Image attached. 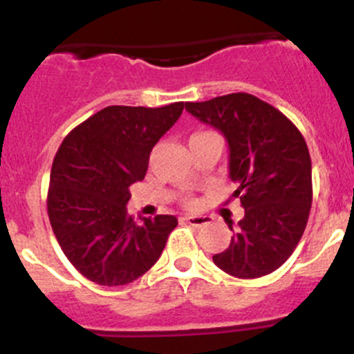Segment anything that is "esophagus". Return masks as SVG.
Listing matches in <instances>:
<instances>
[{"label":"esophagus","instance_id":"34e87169","mask_svg":"<svg viewBox=\"0 0 354 354\" xmlns=\"http://www.w3.org/2000/svg\"><path fill=\"white\" fill-rule=\"evenodd\" d=\"M183 219L185 223H188L190 226H195V227H202V226H207V224H210V217L207 216H185Z\"/></svg>","mask_w":354,"mask_h":354}]
</instances>
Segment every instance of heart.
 <instances>
[{"mask_svg": "<svg viewBox=\"0 0 354 354\" xmlns=\"http://www.w3.org/2000/svg\"><path fill=\"white\" fill-rule=\"evenodd\" d=\"M195 135H200V133H195ZM188 205H194V202H192V200H188Z\"/></svg>", "mask_w": 354, "mask_h": 354, "instance_id": "b5f03b06", "label": "heart"}]
</instances>
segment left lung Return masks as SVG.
I'll use <instances>...</instances> for the list:
<instances>
[{"mask_svg": "<svg viewBox=\"0 0 354 354\" xmlns=\"http://www.w3.org/2000/svg\"><path fill=\"white\" fill-rule=\"evenodd\" d=\"M188 113L224 135L233 197L243 219L212 257L230 276L255 279L279 269L303 236L312 207V160L298 128L281 111L245 92L187 102Z\"/></svg>", "mask_w": 354, "mask_h": 354, "instance_id": "obj_1", "label": "left lung"}]
</instances>
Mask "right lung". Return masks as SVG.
<instances>
[{
	"instance_id": "right-lung-1",
	"label": "right lung",
	"mask_w": 354,
	"mask_h": 354,
	"mask_svg": "<svg viewBox=\"0 0 354 354\" xmlns=\"http://www.w3.org/2000/svg\"><path fill=\"white\" fill-rule=\"evenodd\" d=\"M183 113L162 108L108 106L66 135L56 152L48 192L55 236L71 266L101 286H123L159 260L174 216L127 212L130 187L144 180L149 156Z\"/></svg>"
}]
</instances>
